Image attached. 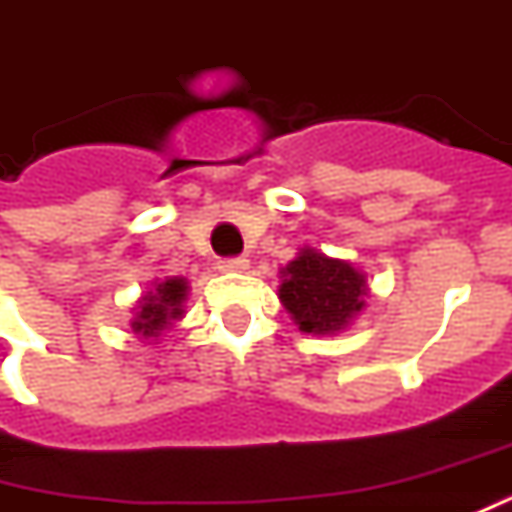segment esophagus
<instances>
[{
    "mask_svg": "<svg viewBox=\"0 0 512 512\" xmlns=\"http://www.w3.org/2000/svg\"><path fill=\"white\" fill-rule=\"evenodd\" d=\"M246 268H249L246 257H227V260L219 263V271H224V274H238V271H246Z\"/></svg>",
    "mask_w": 512,
    "mask_h": 512,
    "instance_id": "1",
    "label": "esophagus"
}]
</instances>
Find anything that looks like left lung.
<instances>
[{
  "instance_id": "obj_1",
  "label": "left lung",
  "mask_w": 512,
  "mask_h": 512,
  "mask_svg": "<svg viewBox=\"0 0 512 512\" xmlns=\"http://www.w3.org/2000/svg\"><path fill=\"white\" fill-rule=\"evenodd\" d=\"M366 274L349 260L302 246L280 268V302L307 335H338L366 307Z\"/></svg>"
}]
</instances>
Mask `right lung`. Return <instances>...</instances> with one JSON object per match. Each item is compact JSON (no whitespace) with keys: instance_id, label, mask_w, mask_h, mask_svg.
<instances>
[{"instance_id":"add662e5","label":"right lung","mask_w":512,"mask_h":512,"mask_svg":"<svg viewBox=\"0 0 512 512\" xmlns=\"http://www.w3.org/2000/svg\"><path fill=\"white\" fill-rule=\"evenodd\" d=\"M188 291H191V285L185 277H166V280L152 282V288L138 299V305L132 307V313H135L130 321L132 332L146 341H157L160 332L169 330L174 321L182 318Z\"/></svg>"}]
</instances>
